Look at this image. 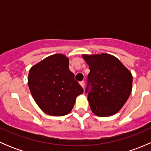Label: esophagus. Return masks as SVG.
<instances>
[{
  "mask_svg": "<svg viewBox=\"0 0 151 151\" xmlns=\"http://www.w3.org/2000/svg\"><path fill=\"white\" fill-rule=\"evenodd\" d=\"M80 85H81L82 87H83V88H84V87H85V82H84V81H82V82H80Z\"/></svg>",
  "mask_w": 151,
  "mask_h": 151,
  "instance_id": "esophagus-1",
  "label": "esophagus"
}]
</instances>
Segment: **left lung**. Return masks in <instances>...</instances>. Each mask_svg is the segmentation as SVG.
<instances>
[{
  "mask_svg": "<svg viewBox=\"0 0 151 151\" xmlns=\"http://www.w3.org/2000/svg\"><path fill=\"white\" fill-rule=\"evenodd\" d=\"M89 66L85 93L95 115L110 116L118 112L132 92V75L121 61L109 54L83 55Z\"/></svg>",
  "mask_w": 151,
  "mask_h": 151,
  "instance_id": "left-lung-1",
  "label": "left lung"
}]
</instances>
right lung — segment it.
<instances>
[{
	"label": "right lung",
	"mask_w": 151,
	"mask_h": 151,
	"mask_svg": "<svg viewBox=\"0 0 151 151\" xmlns=\"http://www.w3.org/2000/svg\"><path fill=\"white\" fill-rule=\"evenodd\" d=\"M28 86L38 106L48 115L63 116L71 112L77 96L83 93L61 54L47 57L30 68Z\"/></svg>",
	"instance_id": "right-lung-1"
}]
</instances>
